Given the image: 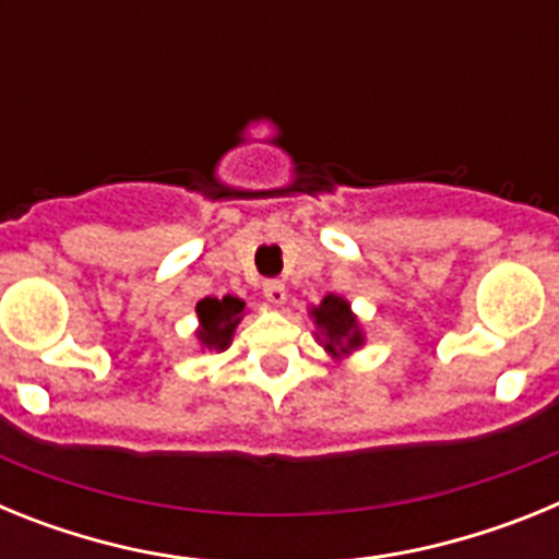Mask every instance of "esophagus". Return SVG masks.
<instances>
[{"instance_id":"esophagus-1","label":"esophagus","mask_w":559,"mask_h":559,"mask_svg":"<svg viewBox=\"0 0 559 559\" xmlns=\"http://www.w3.org/2000/svg\"><path fill=\"white\" fill-rule=\"evenodd\" d=\"M263 296L271 305L283 308L285 299H288V288H285V283H280V280H269V283H263Z\"/></svg>"}]
</instances>
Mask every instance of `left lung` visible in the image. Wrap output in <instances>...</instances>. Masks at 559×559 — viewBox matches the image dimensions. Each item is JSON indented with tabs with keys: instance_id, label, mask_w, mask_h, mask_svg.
I'll list each match as a JSON object with an SVG mask.
<instances>
[{
	"instance_id": "obj_1",
	"label": "left lung",
	"mask_w": 559,
	"mask_h": 559,
	"mask_svg": "<svg viewBox=\"0 0 559 559\" xmlns=\"http://www.w3.org/2000/svg\"><path fill=\"white\" fill-rule=\"evenodd\" d=\"M308 316L313 322V338L333 360H344L367 347L364 324L344 296L328 294L319 305H310Z\"/></svg>"
}]
</instances>
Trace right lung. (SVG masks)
I'll return each mask as SVG.
<instances>
[{"instance_id": "right-lung-1", "label": "right lung", "mask_w": 559, "mask_h": 559, "mask_svg": "<svg viewBox=\"0 0 559 559\" xmlns=\"http://www.w3.org/2000/svg\"><path fill=\"white\" fill-rule=\"evenodd\" d=\"M249 313L246 302L240 296H206L195 305V316H199V328H195V341H199L201 353H224L229 349L231 338H235L237 324L243 322V316Z\"/></svg>"}]
</instances>
